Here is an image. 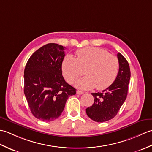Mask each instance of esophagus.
<instances>
[{
  "label": "esophagus",
  "mask_w": 152,
  "mask_h": 152,
  "mask_svg": "<svg viewBox=\"0 0 152 152\" xmlns=\"http://www.w3.org/2000/svg\"><path fill=\"white\" fill-rule=\"evenodd\" d=\"M76 93H77V94H78V95H82V94H83V92L82 91H80V90H78V91H76Z\"/></svg>",
  "instance_id": "esophagus-1"
}]
</instances>
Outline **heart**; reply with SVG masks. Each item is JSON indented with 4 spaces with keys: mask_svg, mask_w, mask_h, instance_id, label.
I'll return each mask as SVG.
<instances>
[{
    "mask_svg": "<svg viewBox=\"0 0 152 152\" xmlns=\"http://www.w3.org/2000/svg\"><path fill=\"white\" fill-rule=\"evenodd\" d=\"M76 58L68 55L62 62V70L68 83H73L83 73L86 76L75 83L78 88L103 90L117 78L119 63L118 57L101 48L88 47L76 51Z\"/></svg>",
    "mask_w": 152,
    "mask_h": 152,
    "instance_id": "heart-1",
    "label": "heart"
}]
</instances>
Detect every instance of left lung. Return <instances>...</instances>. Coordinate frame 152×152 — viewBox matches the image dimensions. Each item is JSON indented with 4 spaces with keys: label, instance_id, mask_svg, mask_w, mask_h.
I'll list each match as a JSON object with an SVG mask.
<instances>
[{
    "label": "left lung",
    "instance_id": "left-lung-1",
    "mask_svg": "<svg viewBox=\"0 0 152 152\" xmlns=\"http://www.w3.org/2000/svg\"><path fill=\"white\" fill-rule=\"evenodd\" d=\"M119 67L114 82L102 92L91 93L94 103L86 108V114L92 120L104 122L114 118L127 98L131 71L127 61L118 53Z\"/></svg>",
    "mask_w": 152,
    "mask_h": 152
}]
</instances>
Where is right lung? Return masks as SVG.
<instances>
[{
	"mask_svg": "<svg viewBox=\"0 0 152 152\" xmlns=\"http://www.w3.org/2000/svg\"><path fill=\"white\" fill-rule=\"evenodd\" d=\"M64 49L50 43L39 48L28 60L24 70V93L32 114L44 121L61 115L68 98L76 94L62 76Z\"/></svg>",
	"mask_w": 152,
	"mask_h": 152,
	"instance_id": "add662e5",
	"label": "right lung"
}]
</instances>
